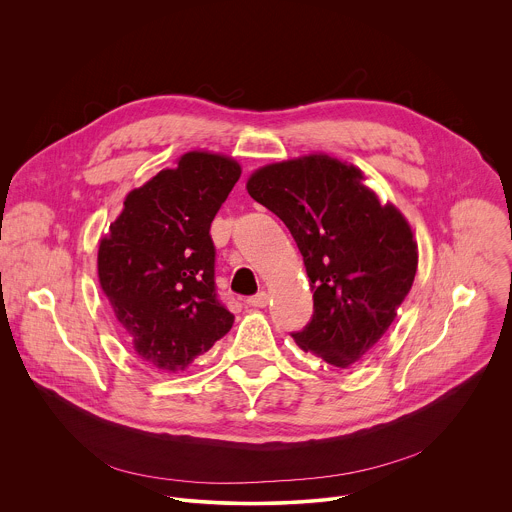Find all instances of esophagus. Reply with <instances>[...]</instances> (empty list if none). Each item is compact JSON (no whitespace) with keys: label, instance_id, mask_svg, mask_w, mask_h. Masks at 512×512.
I'll return each mask as SVG.
<instances>
[{"label":"esophagus","instance_id":"esophagus-1","mask_svg":"<svg viewBox=\"0 0 512 512\" xmlns=\"http://www.w3.org/2000/svg\"><path fill=\"white\" fill-rule=\"evenodd\" d=\"M267 303H269V293H265V291L249 297V305H253V307H265Z\"/></svg>","mask_w":512,"mask_h":512}]
</instances>
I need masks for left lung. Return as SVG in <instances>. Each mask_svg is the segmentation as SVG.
I'll list each match as a JSON object with an SVG mask.
<instances>
[{
  "label": "left lung",
  "instance_id": "obj_1",
  "mask_svg": "<svg viewBox=\"0 0 512 512\" xmlns=\"http://www.w3.org/2000/svg\"><path fill=\"white\" fill-rule=\"evenodd\" d=\"M327 154L267 164L249 195L293 235L313 291V317L293 339L335 368H350L388 331L412 289L418 245L404 215Z\"/></svg>",
  "mask_w": 512,
  "mask_h": 512
}]
</instances>
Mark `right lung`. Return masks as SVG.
<instances>
[{
  "label": "right lung",
  "instance_id": "obj_1",
  "mask_svg": "<svg viewBox=\"0 0 512 512\" xmlns=\"http://www.w3.org/2000/svg\"><path fill=\"white\" fill-rule=\"evenodd\" d=\"M239 177L229 156L187 152L128 193L100 241V287L138 358L156 370H187L233 325L209 231Z\"/></svg>",
  "mask_w": 512,
  "mask_h": 512
}]
</instances>
